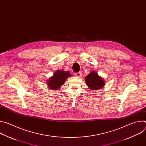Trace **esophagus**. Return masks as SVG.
Segmentation results:
<instances>
[{"mask_svg": "<svg viewBox=\"0 0 146 146\" xmlns=\"http://www.w3.org/2000/svg\"><path fill=\"white\" fill-rule=\"evenodd\" d=\"M75 76L77 77H80L82 76V73H81V72H78V73H75Z\"/></svg>", "mask_w": 146, "mask_h": 146, "instance_id": "obj_1", "label": "esophagus"}]
</instances>
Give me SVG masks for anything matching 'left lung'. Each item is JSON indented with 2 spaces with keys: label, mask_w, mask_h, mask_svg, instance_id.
<instances>
[{
  "label": "left lung",
  "mask_w": 146,
  "mask_h": 146,
  "mask_svg": "<svg viewBox=\"0 0 146 146\" xmlns=\"http://www.w3.org/2000/svg\"><path fill=\"white\" fill-rule=\"evenodd\" d=\"M87 86L92 91L102 89L105 86V81L102 77L98 75L95 70L91 72L85 77Z\"/></svg>",
  "instance_id": "obj_1"
}]
</instances>
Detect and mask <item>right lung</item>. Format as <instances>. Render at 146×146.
I'll return each mask as SVG.
<instances>
[{
	"instance_id": "obj_1",
	"label": "right lung",
	"mask_w": 146,
	"mask_h": 146,
	"mask_svg": "<svg viewBox=\"0 0 146 146\" xmlns=\"http://www.w3.org/2000/svg\"><path fill=\"white\" fill-rule=\"evenodd\" d=\"M71 76V74L68 71L58 70L54 72L53 76L47 80V84L51 90H57L64 85L67 78Z\"/></svg>"
}]
</instances>
